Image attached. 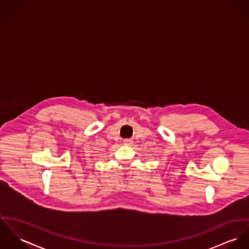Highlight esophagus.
I'll return each instance as SVG.
<instances>
[{
	"instance_id": "obj_1",
	"label": "esophagus",
	"mask_w": 249,
	"mask_h": 249,
	"mask_svg": "<svg viewBox=\"0 0 249 249\" xmlns=\"http://www.w3.org/2000/svg\"><path fill=\"white\" fill-rule=\"evenodd\" d=\"M124 143H126V144H131V143H132V140H131V139H125V140H124Z\"/></svg>"
}]
</instances>
